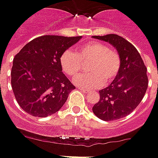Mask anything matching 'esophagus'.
<instances>
[{"instance_id":"obj_1","label":"esophagus","mask_w":158,"mask_h":158,"mask_svg":"<svg viewBox=\"0 0 158 158\" xmlns=\"http://www.w3.org/2000/svg\"><path fill=\"white\" fill-rule=\"evenodd\" d=\"M79 90H81V91H82L83 93H85V94H87V93L89 92L88 90H87V89H85V88H79Z\"/></svg>"}]
</instances>
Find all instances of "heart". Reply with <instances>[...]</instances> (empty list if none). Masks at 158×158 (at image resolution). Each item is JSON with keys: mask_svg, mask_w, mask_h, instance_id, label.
<instances>
[{"mask_svg": "<svg viewBox=\"0 0 158 158\" xmlns=\"http://www.w3.org/2000/svg\"><path fill=\"white\" fill-rule=\"evenodd\" d=\"M63 72L70 77H76L88 64L86 71L74 79V83L84 88H95L109 83L116 78L121 68V58L116 52L101 42H89L80 45L76 53L72 51L63 52L60 59Z\"/></svg>", "mask_w": 158, "mask_h": 158, "instance_id": "obj_1", "label": "heart"}]
</instances>
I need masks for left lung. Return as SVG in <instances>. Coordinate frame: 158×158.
Returning a JSON list of instances; mask_svg holds the SVG:
<instances>
[{
  "mask_svg": "<svg viewBox=\"0 0 158 158\" xmlns=\"http://www.w3.org/2000/svg\"><path fill=\"white\" fill-rule=\"evenodd\" d=\"M94 38L109 43L121 58L116 78L107 87L99 91L100 101L93 112L103 121H114L127 116L142 101L148 87L147 68L137 50L118 35H94Z\"/></svg>",
  "mask_w": 158,
  "mask_h": 158,
  "instance_id": "8db88e82",
  "label": "left lung"
}]
</instances>
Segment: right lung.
I'll return each instance as SVG.
<instances>
[{
	"label": "right lung",
	"instance_id": "1",
	"mask_svg": "<svg viewBox=\"0 0 158 158\" xmlns=\"http://www.w3.org/2000/svg\"><path fill=\"white\" fill-rule=\"evenodd\" d=\"M80 36L42 35L28 43L15 56L11 85L19 106L30 115L57 113L75 89L63 73L59 59Z\"/></svg>",
	"mask_w": 158,
	"mask_h": 158
}]
</instances>
